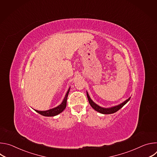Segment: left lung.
<instances>
[{"label":"left lung","instance_id":"left-lung-1","mask_svg":"<svg viewBox=\"0 0 157 157\" xmlns=\"http://www.w3.org/2000/svg\"><path fill=\"white\" fill-rule=\"evenodd\" d=\"M87 99H88V101H89V104H90V105H91V107L94 109L96 110V111L99 112V113H101V114H113L114 113H116L117 111H118L120 109H121L130 99V98H129L128 99H127L125 101H124L123 103L118 105H116V106H114V107H110V108H102L100 106H99L98 105L96 104L91 99V98H89V96L88 94V93H87Z\"/></svg>","mask_w":157,"mask_h":157}]
</instances>
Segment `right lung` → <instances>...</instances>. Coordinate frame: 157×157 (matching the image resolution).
<instances>
[{"mask_svg": "<svg viewBox=\"0 0 157 157\" xmlns=\"http://www.w3.org/2000/svg\"><path fill=\"white\" fill-rule=\"evenodd\" d=\"M70 90V88L68 89V92H67L63 102L58 105V107L48 110H45V111H40V110H35V111L36 113H39L40 114L43 116H47V117H52V116H56L59 114H60L62 111H63L64 110V109L66 107V102H67V98H68V96L69 94Z\"/></svg>", "mask_w": 157, "mask_h": 157, "instance_id": "obj_1", "label": "right lung"}]
</instances>
